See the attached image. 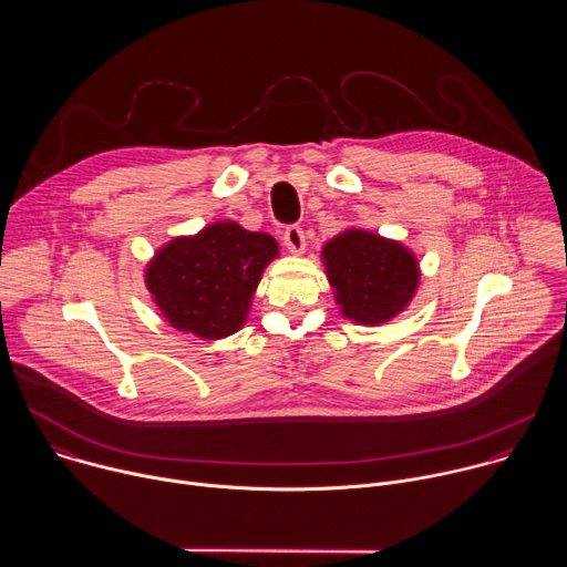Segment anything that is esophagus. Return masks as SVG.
I'll list each match as a JSON object with an SVG mask.
<instances>
[{
	"label": "esophagus",
	"instance_id": "34e87169",
	"mask_svg": "<svg viewBox=\"0 0 567 567\" xmlns=\"http://www.w3.org/2000/svg\"><path fill=\"white\" fill-rule=\"evenodd\" d=\"M285 245L296 256L305 251V247H307L305 245V233H302V228L298 224H291V226L285 228Z\"/></svg>",
	"mask_w": 567,
	"mask_h": 567
}]
</instances>
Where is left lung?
I'll list each match as a JSON object with an SVG mask.
<instances>
[{
	"label": "left lung",
	"instance_id": "8db88e82",
	"mask_svg": "<svg viewBox=\"0 0 567 567\" xmlns=\"http://www.w3.org/2000/svg\"><path fill=\"white\" fill-rule=\"evenodd\" d=\"M328 280L346 318L379 326L409 307L420 282L417 258L394 239L350 228L322 247Z\"/></svg>",
	"mask_w": 567,
	"mask_h": 567
}]
</instances>
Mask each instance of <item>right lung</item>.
<instances>
[{"mask_svg":"<svg viewBox=\"0 0 567 567\" xmlns=\"http://www.w3.org/2000/svg\"><path fill=\"white\" fill-rule=\"evenodd\" d=\"M276 256L271 235L215 221L156 251L145 285L175 330L215 341L245 326L260 276Z\"/></svg>","mask_w":567,"mask_h":567,"instance_id":"right-lung-1","label":"right lung"}]
</instances>
